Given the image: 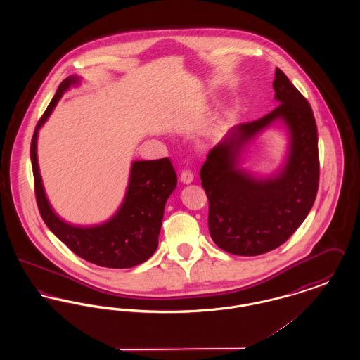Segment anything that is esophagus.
<instances>
[{
	"label": "esophagus",
	"instance_id": "34e87169",
	"mask_svg": "<svg viewBox=\"0 0 360 360\" xmlns=\"http://www.w3.org/2000/svg\"><path fill=\"white\" fill-rule=\"evenodd\" d=\"M193 179H194V175H193V172H190V170H184V172H181V182L182 184H191L193 182Z\"/></svg>",
	"mask_w": 360,
	"mask_h": 360
}]
</instances>
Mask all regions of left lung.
I'll return each instance as SVG.
<instances>
[{"instance_id": "left-lung-1", "label": "left lung", "mask_w": 360, "mask_h": 360, "mask_svg": "<svg viewBox=\"0 0 360 360\" xmlns=\"http://www.w3.org/2000/svg\"><path fill=\"white\" fill-rule=\"evenodd\" d=\"M275 100L266 116L233 127L207 154L200 172L209 200V232L229 254L255 257L282 245L314 204L320 165L317 125L307 98L282 70H275ZM276 120L290 131L284 167L269 179L238 169L240 150Z\"/></svg>"}]
</instances>
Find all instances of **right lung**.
Masks as SVG:
<instances>
[{"label":"right lung","instance_id":"1","mask_svg":"<svg viewBox=\"0 0 360 360\" xmlns=\"http://www.w3.org/2000/svg\"><path fill=\"white\" fill-rule=\"evenodd\" d=\"M78 82L79 79L72 75L59 85L34 128L31 162L36 202L46 225L75 255L101 267L129 269L150 259L158 248L165 205L176 186V174L169 158L136 160L131 167L124 201L112 219L93 226H75L63 221L46 197L37 165L36 140L40 127L50 117L63 93Z\"/></svg>","mask_w":360,"mask_h":360}]
</instances>
